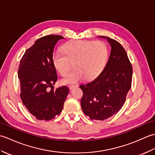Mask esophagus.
<instances>
[{"label":"esophagus","mask_w":155,"mask_h":155,"mask_svg":"<svg viewBox=\"0 0 155 155\" xmlns=\"http://www.w3.org/2000/svg\"><path fill=\"white\" fill-rule=\"evenodd\" d=\"M78 87V85H77V84H74V85H69L68 86V88L70 90H72V88H75V87Z\"/></svg>","instance_id":"1"}]
</instances>
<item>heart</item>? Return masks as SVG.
Here are the masks:
<instances>
[{"label": "heart", "instance_id": "b5f03b06", "mask_svg": "<svg viewBox=\"0 0 155 155\" xmlns=\"http://www.w3.org/2000/svg\"><path fill=\"white\" fill-rule=\"evenodd\" d=\"M62 52L52 54L56 69L62 77L67 76L74 63V70L62 80L63 84H73L85 77L93 79L103 70L108 57V47L103 41L76 40L67 42Z\"/></svg>", "mask_w": 155, "mask_h": 155}]
</instances>
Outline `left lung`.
I'll use <instances>...</instances> for the list:
<instances>
[{"instance_id": "1", "label": "left lung", "mask_w": 155, "mask_h": 155, "mask_svg": "<svg viewBox=\"0 0 155 155\" xmlns=\"http://www.w3.org/2000/svg\"><path fill=\"white\" fill-rule=\"evenodd\" d=\"M111 46L107 63L93 81L79 86L83 92L81 104L91 120H103L120 110L132 84L133 67L119 42L104 36Z\"/></svg>"}]
</instances>
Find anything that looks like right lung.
<instances>
[{"instance_id":"obj_1","label":"right lung","mask_w":155,"mask_h":155,"mask_svg":"<svg viewBox=\"0 0 155 155\" xmlns=\"http://www.w3.org/2000/svg\"><path fill=\"white\" fill-rule=\"evenodd\" d=\"M60 35L37 39L20 61L18 76L23 104L38 120H48L61 113L68 94L67 87L53 89L58 76L52 61L54 47ZM51 87L49 91L48 88Z\"/></svg>"}]
</instances>
